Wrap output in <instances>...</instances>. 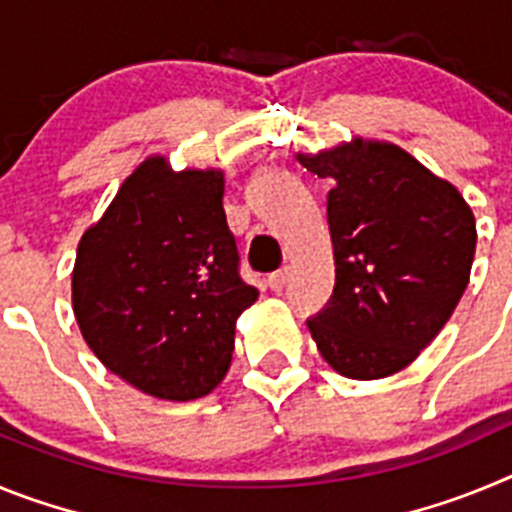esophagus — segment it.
Listing matches in <instances>:
<instances>
[{"label":"esophagus","mask_w":512,"mask_h":512,"mask_svg":"<svg viewBox=\"0 0 512 512\" xmlns=\"http://www.w3.org/2000/svg\"><path fill=\"white\" fill-rule=\"evenodd\" d=\"M287 279H289V271L279 269V271H274V274H269V279H266V282H269V287L274 289V292H282L284 284H287Z\"/></svg>","instance_id":"esophagus-1"}]
</instances>
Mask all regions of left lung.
<instances>
[{
	"label": "left lung",
	"mask_w": 512,
	"mask_h": 512,
	"mask_svg": "<svg viewBox=\"0 0 512 512\" xmlns=\"http://www.w3.org/2000/svg\"><path fill=\"white\" fill-rule=\"evenodd\" d=\"M297 161L330 179L336 287L307 320L338 374L384 379L449 323L472 274L477 220L451 182L390 140L351 138Z\"/></svg>",
	"instance_id": "8db88e82"
}]
</instances>
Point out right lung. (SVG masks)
<instances>
[{
  "label": "right lung",
  "instance_id": "1",
  "mask_svg": "<svg viewBox=\"0 0 512 512\" xmlns=\"http://www.w3.org/2000/svg\"><path fill=\"white\" fill-rule=\"evenodd\" d=\"M223 169L143 158L79 238L71 307L112 374L169 402L205 397L228 374L235 320L259 300L238 277Z\"/></svg>",
  "mask_w": 512,
  "mask_h": 512
}]
</instances>
